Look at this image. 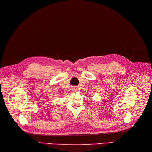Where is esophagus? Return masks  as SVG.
Segmentation results:
<instances>
[{
  "label": "esophagus",
  "instance_id": "esophagus-1",
  "mask_svg": "<svg viewBox=\"0 0 152 152\" xmlns=\"http://www.w3.org/2000/svg\"><path fill=\"white\" fill-rule=\"evenodd\" d=\"M73 92H77V89L76 88V87H75V88L73 89Z\"/></svg>",
  "mask_w": 152,
  "mask_h": 152
}]
</instances>
